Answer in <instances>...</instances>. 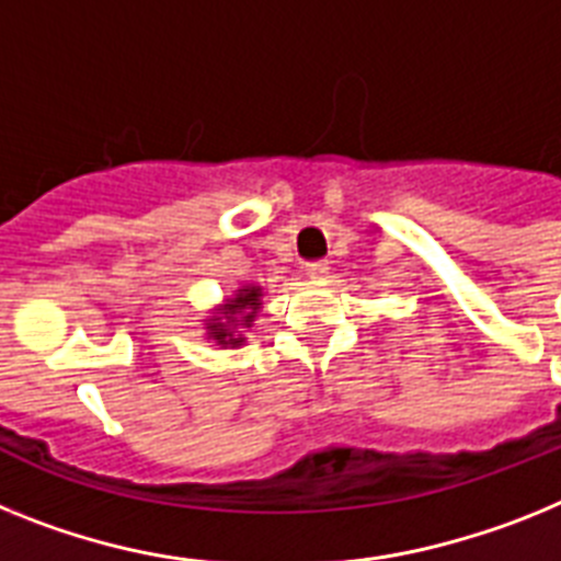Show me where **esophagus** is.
<instances>
[{
  "instance_id": "34e87169",
  "label": "esophagus",
  "mask_w": 561,
  "mask_h": 561,
  "mask_svg": "<svg viewBox=\"0 0 561 561\" xmlns=\"http://www.w3.org/2000/svg\"><path fill=\"white\" fill-rule=\"evenodd\" d=\"M305 271H308V276H313V279H321V276H328L330 262L328 260H310V262H305Z\"/></svg>"
}]
</instances>
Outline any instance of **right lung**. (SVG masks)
Returning a JSON list of instances; mask_svg holds the SVG:
<instances>
[{
    "mask_svg": "<svg viewBox=\"0 0 561 561\" xmlns=\"http://www.w3.org/2000/svg\"><path fill=\"white\" fill-rule=\"evenodd\" d=\"M256 308H260V287H242L240 294H237V299H233V305H228V324L233 321V316L244 313L245 309L249 310V313L242 316V321L248 324V321L253 319V313H256ZM228 324H222V321H214L211 335L220 341V344H240L242 339H233V333Z\"/></svg>",
    "mask_w": 561,
    "mask_h": 561,
    "instance_id": "add662e5",
    "label": "right lung"
}]
</instances>
